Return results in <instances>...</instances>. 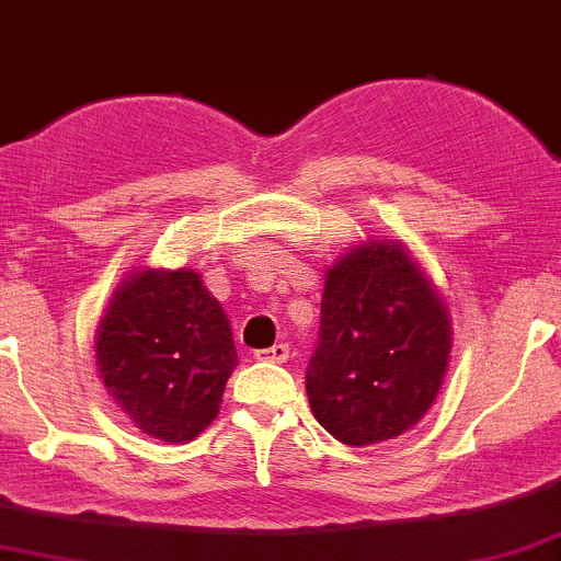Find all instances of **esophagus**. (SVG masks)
<instances>
[{
  "mask_svg": "<svg viewBox=\"0 0 561 561\" xmlns=\"http://www.w3.org/2000/svg\"><path fill=\"white\" fill-rule=\"evenodd\" d=\"M255 357H259V360H268V363H287L289 345H274V347L259 350V353H255Z\"/></svg>",
  "mask_w": 561,
  "mask_h": 561,
  "instance_id": "34e87169",
  "label": "esophagus"
}]
</instances>
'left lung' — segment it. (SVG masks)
Here are the masks:
<instances>
[{"label": "left lung", "mask_w": 561, "mask_h": 561, "mask_svg": "<svg viewBox=\"0 0 561 561\" xmlns=\"http://www.w3.org/2000/svg\"><path fill=\"white\" fill-rule=\"evenodd\" d=\"M451 321L402 242L368 240L327 272L306 370L316 421L350 447L413 428L442 389Z\"/></svg>", "instance_id": "1"}]
</instances>
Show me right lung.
Returning a JSON list of instances; mask_svg holds the SVG:
<instances>
[{
    "mask_svg": "<svg viewBox=\"0 0 561 561\" xmlns=\"http://www.w3.org/2000/svg\"><path fill=\"white\" fill-rule=\"evenodd\" d=\"M96 366L135 426L185 444L219 413L238 353L201 274L146 268L114 289L96 329Z\"/></svg>",
    "mask_w": 561,
    "mask_h": 561,
    "instance_id": "right-lung-1",
    "label": "right lung"
}]
</instances>
